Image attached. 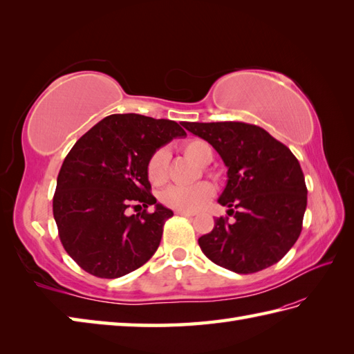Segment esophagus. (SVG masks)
<instances>
[{"mask_svg": "<svg viewBox=\"0 0 354 354\" xmlns=\"http://www.w3.org/2000/svg\"><path fill=\"white\" fill-rule=\"evenodd\" d=\"M175 213L179 214V216H184V217H193L194 216V213H192V212H183V209H176Z\"/></svg>", "mask_w": 354, "mask_h": 354, "instance_id": "34e87169", "label": "esophagus"}]
</instances>
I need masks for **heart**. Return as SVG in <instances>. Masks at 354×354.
<instances>
[{"instance_id":"b5f03b06","label":"heart","mask_w":354,"mask_h":354,"mask_svg":"<svg viewBox=\"0 0 354 354\" xmlns=\"http://www.w3.org/2000/svg\"><path fill=\"white\" fill-rule=\"evenodd\" d=\"M183 152L201 165H207L213 160V147L207 141L193 138L183 145ZM169 153L165 149H158L149 158L146 171L149 181L153 185H161L167 179ZM213 196V185L207 181H201L192 185H170L161 193V202L169 208L194 212L201 208Z\"/></svg>"}]
</instances>
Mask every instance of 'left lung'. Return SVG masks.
Wrapping results in <instances>:
<instances>
[{"instance_id": "8db88e82", "label": "left lung", "mask_w": 354, "mask_h": 354, "mask_svg": "<svg viewBox=\"0 0 354 354\" xmlns=\"http://www.w3.org/2000/svg\"><path fill=\"white\" fill-rule=\"evenodd\" d=\"M228 167V183L219 204L228 217L199 237L202 252L216 265L237 274H252L280 261L303 230L307 187L289 147L260 126L242 122L187 123Z\"/></svg>"}]
</instances>
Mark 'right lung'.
Here are the masks:
<instances>
[{"label":"right lung","instance_id":"add662e5","mask_svg":"<svg viewBox=\"0 0 354 354\" xmlns=\"http://www.w3.org/2000/svg\"><path fill=\"white\" fill-rule=\"evenodd\" d=\"M185 135L171 120L112 114L73 146L57 175L53 216L65 251L82 269L118 278L155 254L173 212L156 204L146 165L158 147ZM150 205L155 212H147ZM129 206L140 213L127 216Z\"/></svg>","mask_w":354,"mask_h":354}]
</instances>
